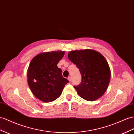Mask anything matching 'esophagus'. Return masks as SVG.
I'll list each match as a JSON object with an SVG mask.
<instances>
[{"label":"esophagus","mask_w":134,"mask_h":134,"mask_svg":"<svg viewBox=\"0 0 134 134\" xmlns=\"http://www.w3.org/2000/svg\"><path fill=\"white\" fill-rule=\"evenodd\" d=\"M68 80H69L70 81H72V77L71 76H69V77H68Z\"/></svg>","instance_id":"obj_1"}]
</instances>
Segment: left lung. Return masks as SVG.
Returning a JSON list of instances; mask_svg holds the SVG:
<instances>
[{
  "label": "left lung",
  "instance_id": "1",
  "mask_svg": "<svg viewBox=\"0 0 134 134\" xmlns=\"http://www.w3.org/2000/svg\"><path fill=\"white\" fill-rule=\"evenodd\" d=\"M70 61L76 64L81 74V83L74 86L84 100L93 101L104 94L110 80V69L105 57L91 49L71 51Z\"/></svg>",
  "mask_w": 134,
  "mask_h": 134
}]
</instances>
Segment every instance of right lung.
I'll return each instance as SVG.
<instances>
[{"label":"right lung","instance_id":"obj_1","mask_svg":"<svg viewBox=\"0 0 134 134\" xmlns=\"http://www.w3.org/2000/svg\"><path fill=\"white\" fill-rule=\"evenodd\" d=\"M64 55V51H61L42 53L30 62L27 71L28 83L33 94L41 101L55 100L69 82L57 66Z\"/></svg>","mask_w":134,"mask_h":134}]
</instances>
